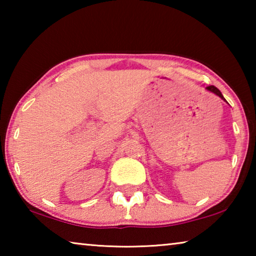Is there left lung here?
Instances as JSON below:
<instances>
[{
	"label": "left lung",
	"mask_w": 256,
	"mask_h": 256,
	"mask_svg": "<svg viewBox=\"0 0 256 256\" xmlns=\"http://www.w3.org/2000/svg\"><path fill=\"white\" fill-rule=\"evenodd\" d=\"M206 90H208V92H212V94H216V96H218V97H220V98H222V100H224V102H226V99H224V96H222V92H220V90L218 89V88H216V86H206Z\"/></svg>",
	"instance_id": "1"
}]
</instances>
